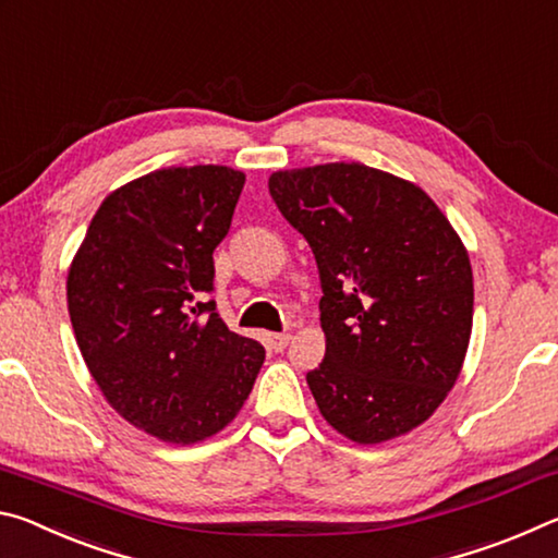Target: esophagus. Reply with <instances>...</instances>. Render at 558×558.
<instances>
[{"label":"esophagus","mask_w":558,"mask_h":558,"mask_svg":"<svg viewBox=\"0 0 558 558\" xmlns=\"http://www.w3.org/2000/svg\"><path fill=\"white\" fill-rule=\"evenodd\" d=\"M266 344L268 349H272V352H282L290 344V335H266Z\"/></svg>","instance_id":"1"}]
</instances>
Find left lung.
<instances>
[{
  "label": "left lung",
  "instance_id": "obj_1",
  "mask_svg": "<svg viewBox=\"0 0 558 558\" xmlns=\"http://www.w3.org/2000/svg\"><path fill=\"white\" fill-rule=\"evenodd\" d=\"M268 189L317 260L327 349L307 386L319 413L364 446L421 426L470 342L460 235L421 186L359 162L286 169Z\"/></svg>",
  "mask_w": 558,
  "mask_h": 558
}]
</instances>
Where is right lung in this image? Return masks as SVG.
<instances>
[{
	"label": "right lung",
	"mask_w": 558,
	"mask_h": 558,
	"mask_svg": "<svg viewBox=\"0 0 558 558\" xmlns=\"http://www.w3.org/2000/svg\"><path fill=\"white\" fill-rule=\"evenodd\" d=\"M243 184L239 169L196 165L116 189L65 282L75 342L102 396L132 426L177 446L229 426L266 359L209 300L214 248Z\"/></svg>",
	"instance_id": "obj_1"
}]
</instances>
